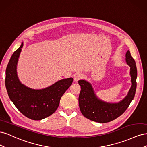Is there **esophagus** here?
Here are the masks:
<instances>
[{
  "label": "esophagus",
  "instance_id": "obj_1",
  "mask_svg": "<svg viewBox=\"0 0 147 147\" xmlns=\"http://www.w3.org/2000/svg\"><path fill=\"white\" fill-rule=\"evenodd\" d=\"M83 77V75L81 73H76L74 76V81L75 82H78L79 80L82 79Z\"/></svg>",
  "mask_w": 147,
  "mask_h": 147
}]
</instances>
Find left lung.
<instances>
[{"label": "left lung", "instance_id": "1", "mask_svg": "<svg viewBox=\"0 0 147 147\" xmlns=\"http://www.w3.org/2000/svg\"><path fill=\"white\" fill-rule=\"evenodd\" d=\"M126 61L131 67L132 86L125 98L118 103H109L100 100L96 96L91 83L84 80L78 81L81 86L78 103L84 117L96 122L107 123L121 116L128 108L136 94L137 75L136 62L129 50L126 54Z\"/></svg>", "mask_w": 147, "mask_h": 147}]
</instances>
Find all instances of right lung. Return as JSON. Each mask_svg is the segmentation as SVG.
Masks as SVG:
<instances>
[{
    "label": "right lung",
    "instance_id": "obj_1",
    "mask_svg": "<svg viewBox=\"0 0 147 147\" xmlns=\"http://www.w3.org/2000/svg\"><path fill=\"white\" fill-rule=\"evenodd\" d=\"M23 46L22 43L13 53L7 65L5 86L10 100L21 113L31 119L40 120L55 113L62 96L74 79H62L42 90H34L22 84L18 77L16 66Z\"/></svg>",
    "mask_w": 147,
    "mask_h": 147
}]
</instances>
